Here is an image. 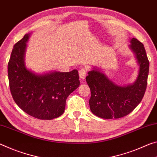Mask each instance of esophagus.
I'll return each instance as SVG.
<instances>
[{"label": "esophagus", "instance_id": "1", "mask_svg": "<svg viewBox=\"0 0 157 157\" xmlns=\"http://www.w3.org/2000/svg\"><path fill=\"white\" fill-rule=\"evenodd\" d=\"M78 74H79V77H80V78L84 79L85 78H86V76L87 74L86 69H85V68L80 69L78 71Z\"/></svg>", "mask_w": 157, "mask_h": 157}]
</instances>
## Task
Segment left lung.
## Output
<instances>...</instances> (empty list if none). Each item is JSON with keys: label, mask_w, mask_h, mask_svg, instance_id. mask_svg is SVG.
<instances>
[{"label": "left lung", "mask_w": 157, "mask_h": 157, "mask_svg": "<svg viewBox=\"0 0 157 157\" xmlns=\"http://www.w3.org/2000/svg\"><path fill=\"white\" fill-rule=\"evenodd\" d=\"M130 42L129 47L140 67L138 78L133 84L118 86L96 68L90 71L86 76L91 91L90 107L97 117L117 119L126 116L140 104L145 94L150 63L143 44L136 38H132Z\"/></svg>", "instance_id": "8db88e82"}]
</instances>
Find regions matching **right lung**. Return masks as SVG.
I'll return each instance as SVG.
<instances>
[{"instance_id": "1", "label": "right lung", "mask_w": 157, "mask_h": 157, "mask_svg": "<svg viewBox=\"0 0 157 157\" xmlns=\"http://www.w3.org/2000/svg\"><path fill=\"white\" fill-rule=\"evenodd\" d=\"M30 34L15 44L7 72L12 96L21 109L40 120H52L63 113L66 99L80 85L78 72L53 71L36 74L25 67L24 56Z\"/></svg>"}]
</instances>
